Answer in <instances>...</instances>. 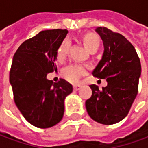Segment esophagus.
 Masks as SVG:
<instances>
[{"label":"esophagus","mask_w":148,"mask_h":148,"mask_svg":"<svg viewBox=\"0 0 148 148\" xmlns=\"http://www.w3.org/2000/svg\"><path fill=\"white\" fill-rule=\"evenodd\" d=\"M80 88H81V86H80V85H74V91H79Z\"/></svg>","instance_id":"esophagus-1"}]
</instances>
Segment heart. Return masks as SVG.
Here are the masks:
<instances>
[{
	"instance_id": "1",
	"label": "heart",
	"mask_w": 148,
	"mask_h": 148,
	"mask_svg": "<svg viewBox=\"0 0 148 148\" xmlns=\"http://www.w3.org/2000/svg\"><path fill=\"white\" fill-rule=\"evenodd\" d=\"M83 42L86 48L89 51L93 50H97L99 48L101 45V39L100 37L94 33L88 32L83 35ZM69 42L68 40L63 41L60 45L58 50H57V60L59 61H63L66 58L67 55L69 53ZM87 73V68L82 65V64H70L66 66L63 69L61 74L66 81L72 84H76L79 82V79L86 74Z\"/></svg>"
}]
</instances>
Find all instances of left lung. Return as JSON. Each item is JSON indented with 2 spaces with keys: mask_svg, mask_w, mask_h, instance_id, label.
<instances>
[{
  "mask_svg": "<svg viewBox=\"0 0 148 148\" xmlns=\"http://www.w3.org/2000/svg\"><path fill=\"white\" fill-rule=\"evenodd\" d=\"M103 41L102 58L93 76L106 79L107 86L99 90L92 84V97L85 102L89 116L102 125H114L127 116L138 94L141 63L134 46L120 33L107 28H96Z\"/></svg>",
  "mask_w": 148,
  "mask_h": 148,
  "instance_id": "obj_1",
  "label": "left lung"
}]
</instances>
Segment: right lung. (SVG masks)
<instances>
[{
    "label": "right lung",
    "mask_w": 148,
    "mask_h": 148,
    "mask_svg": "<svg viewBox=\"0 0 148 148\" xmlns=\"http://www.w3.org/2000/svg\"><path fill=\"white\" fill-rule=\"evenodd\" d=\"M66 29L41 31L23 42L14 54L10 71L14 100L25 120L41 128H51L62 120L64 99L73 87L64 79H47L56 69L57 50Z\"/></svg>",
    "instance_id": "add662e5"
}]
</instances>
